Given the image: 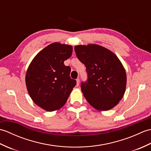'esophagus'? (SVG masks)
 Wrapping results in <instances>:
<instances>
[{
	"mask_svg": "<svg viewBox=\"0 0 151 151\" xmlns=\"http://www.w3.org/2000/svg\"><path fill=\"white\" fill-rule=\"evenodd\" d=\"M80 84V79L79 78H77L76 79V86H78Z\"/></svg>",
	"mask_w": 151,
	"mask_h": 151,
	"instance_id": "obj_1",
	"label": "esophagus"
}]
</instances>
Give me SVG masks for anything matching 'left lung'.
<instances>
[{
  "mask_svg": "<svg viewBox=\"0 0 151 151\" xmlns=\"http://www.w3.org/2000/svg\"><path fill=\"white\" fill-rule=\"evenodd\" d=\"M75 50L88 73V81L81 84L86 100L99 111L111 110L126 89L127 74L123 64L114 52L99 45H76Z\"/></svg>",
  "mask_w": 151,
  "mask_h": 151,
  "instance_id": "obj_1",
  "label": "left lung"
}]
</instances>
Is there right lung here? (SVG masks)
Listing matches in <instances>:
<instances>
[{
  "label": "right lung",
  "instance_id": "right-lung-1",
  "mask_svg": "<svg viewBox=\"0 0 151 151\" xmlns=\"http://www.w3.org/2000/svg\"><path fill=\"white\" fill-rule=\"evenodd\" d=\"M73 47L53 43L41 50L30 63L25 76L28 93L36 104L47 111L58 110L66 103L75 80L64 61L71 56Z\"/></svg>",
  "mask_w": 151,
  "mask_h": 151
}]
</instances>
